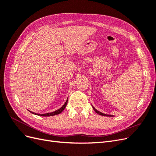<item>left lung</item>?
<instances>
[{
  "label": "left lung",
  "instance_id": "1",
  "mask_svg": "<svg viewBox=\"0 0 156 156\" xmlns=\"http://www.w3.org/2000/svg\"><path fill=\"white\" fill-rule=\"evenodd\" d=\"M92 107H93V108H94V110L95 111V112H96V113H98V115H101V116H113V115H106V114H104V113H102V112H100V111H97L95 108H94L93 106H92Z\"/></svg>",
  "mask_w": 156,
  "mask_h": 156
}]
</instances>
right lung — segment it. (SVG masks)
Returning a JSON list of instances; mask_svg holds the SVG:
<instances>
[{
    "label": "right lung",
    "instance_id": "right-lung-1",
    "mask_svg": "<svg viewBox=\"0 0 156 156\" xmlns=\"http://www.w3.org/2000/svg\"><path fill=\"white\" fill-rule=\"evenodd\" d=\"M67 103H68V100H66V103H64V105H63L62 107L60 108L59 109L56 110V111H54V112H52L45 113V114H37V113L33 112L30 111H29V112H30L31 113H32V114H34V115H38V116H54V115H58V114H60V112H62L64 111V109L65 108V107H66V105H67Z\"/></svg>",
    "mask_w": 156,
    "mask_h": 156
}]
</instances>
